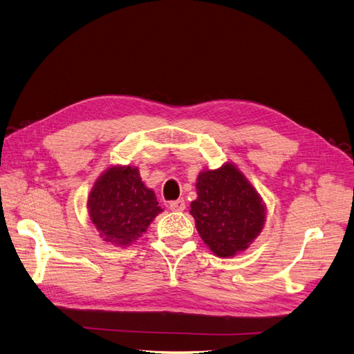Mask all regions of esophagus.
I'll return each instance as SVG.
<instances>
[{
  "label": "esophagus",
  "instance_id": "esophagus-1",
  "mask_svg": "<svg viewBox=\"0 0 354 354\" xmlns=\"http://www.w3.org/2000/svg\"><path fill=\"white\" fill-rule=\"evenodd\" d=\"M185 201L184 200H176V201H172V203H170L169 204V208H170V210H172V212H184L185 210Z\"/></svg>",
  "mask_w": 354,
  "mask_h": 354
}]
</instances>
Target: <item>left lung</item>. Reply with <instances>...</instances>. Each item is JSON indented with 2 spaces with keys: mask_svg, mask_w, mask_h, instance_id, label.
<instances>
[{
  "mask_svg": "<svg viewBox=\"0 0 354 354\" xmlns=\"http://www.w3.org/2000/svg\"><path fill=\"white\" fill-rule=\"evenodd\" d=\"M191 216L203 242L220 258L238 255L259 236L267 207L242 170L232 162L198 174Z\"/></svg>",
  "mask_w": 354,
  "mask_h": 354,
  "instance_id": "1",
  "label": "left lung"
}]
</instances>
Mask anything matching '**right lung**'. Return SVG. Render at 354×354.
<instances>
[{"instance_id": "obj_1", "label": "right lung", "mask_w": 354, "mask_h": 354, "mask_svg": "<svg viewBox=\"0 0 354 354\" xmlns=\"http://www.w3.org/2000/svg\"><path fill=\"white\" fill-rule=\"evenodd\" d=\"M87 212L99 236L125 248L147 232L163 208L141 180L136 166L112 165L103 170L87 195Z\"/></svg>"}]
</instances>
